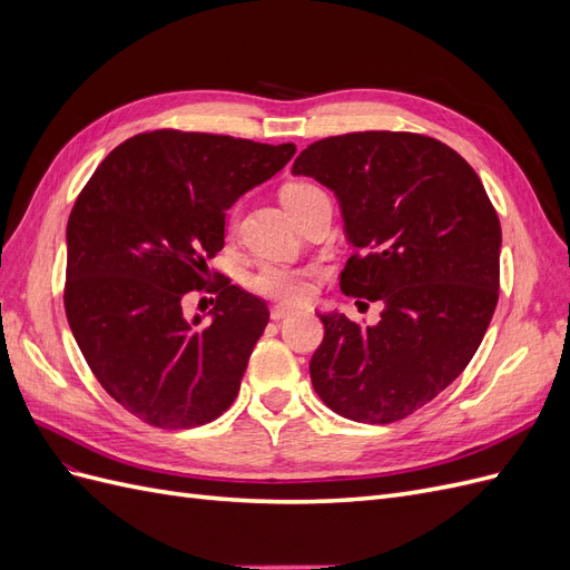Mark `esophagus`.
I'll return each mask as SVG.
<instances>
[{"instance_id": "esophagus-1", "label": "esophagus", "mask_w": 570, "mask_h": 570, "mask_svg": "<svg viewBox=\"0 0 570 570\" xmlns=\"http://www.w3.org/2000/svg\"><path fill=\"white\" fill-rule=\"evenodd\" d=\"M289 314H292V308H289V306H283V304L271 308V318H273V321H283V318H287Z\"/></svg>"}]
</instances>
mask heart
Here are the masks:
<instances>
[{
    "label": "heart",
    "mask_w": 570,
    "mask_h": 570,
    "mask_svg": "<svg viewBox=\"0 0 570 570\" xmlns=\"http://www.w3.org/2000/svg\"><path fill=\"white\" fill-rule=\"evenodd\" d=\"M316 193L321 187L312 183H289L283 187V204L295 216L299 204ZM237 214L230 216V230H235ZM321 275V266H289V264H264L258 266L249 278L247 287L256 295L281 304H304L314 295V281Z\"/></svg>",
    "instance_id": "obj_1"
}]
</instances>
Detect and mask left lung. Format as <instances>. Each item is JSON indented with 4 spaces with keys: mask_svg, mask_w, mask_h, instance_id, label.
I'll list each match as a JSON object with an SVG mask.
<instances>
[{
    "mask_svg": "<svg viewBox=\"0 0 570 570\" xmlns=\"http://www.w3.org/2000/svg\"><path fill=\"white\" fill-rule=\"evenodd\" d=\"M292 174L340 202L356 247L340 273L344 295L385 304L375 325L321 316L314 390L356 423L402 421L454 383L485 337L499 299L494 206L461 154L419 132L325 137Z\"/></svg>",
    "mask_w": 570,
    "mask_h": 570,
    "instance_id": "1",
    "label": "left lung"
}]
</instances>
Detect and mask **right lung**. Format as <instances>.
Listing matches in <instances>:
<instances>
[{"instance_id":"obj_1","label":"right lung","mask_w":570,"mask_h":570,"mask_svg":"<svg viewBox=\"0 0 570 570\" xmlns=\"http://www.w3.org/2000/svg\"><path fill=\"white\" fill-rule=\"evenodd\" d=\"M295 151L164 128L118 145L82 187L66 228V318L99 385L132 416L197 428L235 402L268 306L206 262L223 249L226 209ZM212 277L215 321L189 324L181 297Z\"/></svg>"}]
</instances>
